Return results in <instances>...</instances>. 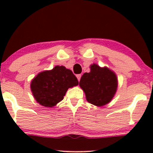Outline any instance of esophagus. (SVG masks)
<instances>
[{
    "instance_id": "obj_1",
    "label": "esophagus",
    "mask_w": 153,
    "mask_h": 153,
    "mask_svg": "<svg viewBox=\"0 0 153 153\" xmlns=\"http://www.w3.org/2000/svg\"><path fill=\"white\" fill-rule=\"evenodd\" d=\"M76 77H77V78H78V81H80V78H81V75H80V74H78V75H76Z\"/></svg>"
}]
</instances>
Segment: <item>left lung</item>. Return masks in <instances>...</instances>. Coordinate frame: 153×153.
Segmentation results:
<instances>
[{
	"label": "left lung",
	"instance_id": "obj_1",
	"mask_svg": "<svg viewBox=\"0 0 153 153\" xmlns=\"http://www.w3.org/2000/svg\"><path fill=\"white\" fill-rule=\"evenodd\" d=\"M79 85L85 94L86 100L95 106H101L110 102L117 88V78L114 72L107 68L94 64L90 73H85Z\"/></svg>",
	"mask_w": 153,
	"mask_h": 153
}]
</instances>
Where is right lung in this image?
I'll return each mask as SVG.
<instances>
[{"label": "right lung", "mask_w": 153, "mask_h": 153, "mask_svg": "<svg viewBox=\"0 0 153 153\" xmlns=\"http://www.w3.org/2000/svg\"><path fill=\"white\" fill-rule=\"evenodd\" d=\"M78 85L71 70L56 66L52 71L39 73L31 80V90L36 101L45 107H52L61 101L69 88Z\"/></svg>", "instance_id": "right-lung-1"}]
</instances>
